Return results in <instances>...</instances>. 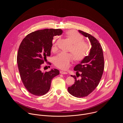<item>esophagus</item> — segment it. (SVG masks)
I'll return each mask as SVG.
<instances>
[{
  "label": "esophagus",
  "mask_w": 123,
  "mask_h": 123,
  "mask_svg": "<svg viewBox=\"0 0 123 123\" xmlns=\"http://www.w3.org/2000/svg\"><path fill=\"white\" fill-rule=\"evenodd\" d=\"M60 73L61 74H67V73L66 72H64V71H61L60 72Z\"/></svg>",
  "instance_id": "1"
}]
</instances>
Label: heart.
Segmentation results:
<instances>
[{
    "mask_svg": "<svg viewBox=\"0 0 123 123\" xmlns=\"http://www.w3.org/2000/svg\"><path fill=\"white\" fill-rule=\"evenodd\" d=\"M66 35L73 43L69 50L73 52L75 59L77 60H81L84 58L90 51L89 44L83 40V37L77 31H69L67 32ZM60 40L59 38L56 40L54 44L52 49H56L58 48ZM74 55L71 53L61 52L54 57V63L58 68L66 69L68 67L70 62L74 60Z\"/></svg>",
    "mask_w": 123,
    "mask_h": 123,
    "instance_id": "obj_1",
    "label": "heart"
}]
</instances>
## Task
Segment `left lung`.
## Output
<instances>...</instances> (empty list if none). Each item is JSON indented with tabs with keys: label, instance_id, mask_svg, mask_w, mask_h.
I'll use <instances>...</instances> for the list:
<instances>
[{
	"label": "left lung",
	"instance_id": "obj_1",
	"mask_svg": "<svg viewBox=\"0 0 123 123\" xmlns=\"http://www.w3.org/2000/svg\"><path fill=\"white\" fill-rule=\"evenodd\" d=\"M79 32L89 38L92 47L89 55L74 68L77 73L76 76H71L74 78L75 82L74 85L68 87V90L72 95L81 98L89 95L98 85L104 69V58L99 41L88 33L80 30ZM79 72L81 73L80 75ZM80 75V79L77 80V78Z\"/></svg>",
	"mask_w": 123,
	"mask_h": 123
}]
</instances>
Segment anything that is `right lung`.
<instances>
[{
    "instance_id": "right-lung-1",
    "label": "right lung",
    "mask_w": 123,
    "mask_h": 123,
    "mask_svg": "<svg viewBox=\"0 0 123 123\" xmlns=\"http://www.w3.org/2000/svg\"><path fill=\"white\" fill-rule=\"evenodd\" d=\"M62 32L61 29H54L35 31L28 34L19 46L17 62L20 78L25 88L33 95L47 93L52 79L59 74L56 68L42 72L41 68L46 57L50 55L53 37Z\"/></svg>"
}]
</instances>
